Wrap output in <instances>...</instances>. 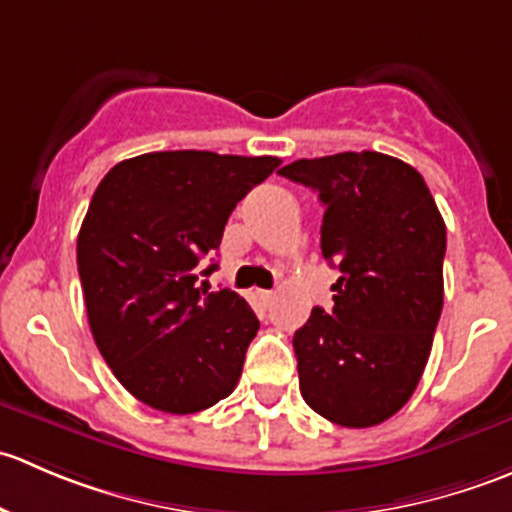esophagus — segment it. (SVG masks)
<instances>
[{
	"instance_id": "obj_1",
	"label": "esophagus",
	"mask_w": 512,
	"mask_h": 512,
	"mask_svg": "<svg viewBox=\"0 0 512 512\" xmlns=\"http://www.w3.org/2000/svg\"><path fill=\"white\" fill-rule=\"evenodd\" d=\"M257 297H260L262 304H270L275 299V292H270V289H257Z\"/></svg>"
}]
</instances>
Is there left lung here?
I'll return each instance as SVG.
<instances>
[{"label":"left lung","instance_id":"8db88e82","mask_svg":"<svg viewBox=\"0 0 512 512\" xmlns=\"http://www.w3.org/2000/svg\"><path fill=\"white\" fill-rule=\"evenodd\" d=\"M280 175L317 190L334 309L294 332L299 391L347 428L391 418L421 381L443 309L446 225L426 180L376 151L302 158Z\"/></svg>","mask_w":512,"mask_h":512}]
</instances>
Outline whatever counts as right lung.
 Listing matches in <instances>:
<instances>
[{
    "mask_svg": "<svg viewBox=\"0 0 512 512\" xmlns=\"http://www.w3.org/2000/svg\"><path fill=\"white\" fill-rule=\"evenodd\" d=\"M282 160L158 151L121 160L98 183L76 262L94 342L128 394L195 414L232 394L260 329L230 289L198 275L235 205Z\"/></svg>",
    "mask_w": 512,
    "mask_h": 512,
    "instance_id": "add662e5",
    "label": "right lung"
}]
</instances>
